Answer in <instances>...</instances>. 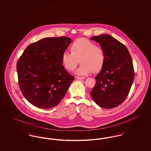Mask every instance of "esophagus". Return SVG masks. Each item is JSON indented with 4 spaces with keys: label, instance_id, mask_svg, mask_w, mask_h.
I'll return each instance as SVG.
<instances>
[{
    "label": "esophagus",
    "instance_id": "1",
    "mask_svg": "<svg viewBox=\"0 0 151 151\" xmlns=\"http://www.w3.org/2000/svg\"><path fill=\"white\" fill-rule=\"evenodd\" d=\"M75 78L78 79H84V77H80V76H75Z\"/></svg>",
    "mask_w": 151,
    "mask_h": 151
}]
</instances>
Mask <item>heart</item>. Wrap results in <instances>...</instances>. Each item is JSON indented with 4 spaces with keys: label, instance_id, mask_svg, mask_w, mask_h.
<instances>
[{
    "label": "heart",
    "instance_id": "heart-1",
    "mask_svg": "<svg viewBox=\"0 0 151 151\" xmlns=\"http://www.w3.org/2000/svg\"><path fill=\"white\" fill-rule=\"evenodd\" d=\"M70 52H64L61 57L62 65L70 71L74 70L80 62L81 65L75 73L86 75L92 72H100L105 61L104 51L102 47L91 41L84 38L76 39L70 47Z\"/></svg>",
    "mask_w": 151,
    "mask_h": 151
}]
</instances>
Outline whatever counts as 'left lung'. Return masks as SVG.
Wrapping results in <instances>:
<instances>
[{
	"label": "left lung",
	"mask_w": 151,
	"mask_h": 151,
	"mask_svg": "<svg viewBox=\"0 0 151 151\" xmlns=\"http://www.w3.org/2000/svg\"><path fill=\"white\" fill-rule=\"evenodd\" d=\"M91 39L99 43L105 56L91 96L101 108H115L126 100L133 83L135 73L132 58L127 47L112 36L101 35Z\"/></svg>",
	"instance_id": "1"
}]
</instances>
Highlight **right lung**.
I'll return each mask as SVG.
<instances>
[{
	"label": "right lung",
	"mask_w": 151,
	"mask_h": 151,
	"mask_svg": "<svg viewBox=\"0 0 151 151\" xmlns=\"http://www.w3.org/2000/svg\"><path fill=\"white\" fill-rule=\"evenodd\" d=\"M71 42L65 36L45 38L29 45L19 58L16 69L20 89L37 108L50 109L57 105L75 79L61 60Z\"/></svg>",
	"instance_id": "1"
}]
</instances>
